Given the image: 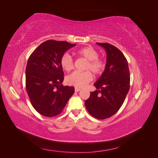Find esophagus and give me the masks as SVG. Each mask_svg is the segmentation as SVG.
<instances>
[{
	"mask_svg": "<svg viewBox=\"0 0 158 158\" xmlns=\"http://www.w3.org/2000/svg\"><path fill=\"white\" fill-rule=\"evenodd\" d=\"M81 89L80 88H75V92H80Z\"/></svg>",
	"mask_w": 158,
	"mask_h": 158,
	"instance_id": "34e87169",
	"label": "esophagus"
}]
</instances>
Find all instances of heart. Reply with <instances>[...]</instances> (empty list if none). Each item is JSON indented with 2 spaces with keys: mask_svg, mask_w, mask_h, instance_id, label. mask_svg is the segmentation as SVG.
<instances>
[{
  "mask_svg": "<svg viewBox=\"0 0 158 158\" xmlns=\"http://www.w3.org/2000/svg\"><path fill=\"white\" fill-rule=\"evenodd\" d=\"M76 53L87 60L85 70H88L84 73L74 72L66 77V82L67 84L76 88H84L93 78L92 73L89 70L95 75L101 74L106 69V63L103 59L99 58L98 52L92 47H83L76 51ZM60 65L63 70L69 72L74 67V60L69 54L66 53L61 57Z\"/></svg>",
  "mask_w": 158,
  "mask_h": 158,
  "instance_id": "b5f03b06",
  "label": "heart"
}]
</instances>
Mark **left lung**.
Wrapping results in <instances>:
<instances>
[{
  "label": "left lung",
  "mask_w": 158,
  "mask_h": 158,
  "mask_svg": "<svg viewBox=\"0 0 158 158\" xmlns=\"http://www.w3.org/2000/svg\"><path fill=\"white\" fill-rule=\"evenodd\" d=\"M107 52L106 69L94 84L97 89L90 92L85 106L98 119L113 116L121 108L130 88V72L127 59L116 47L96 43Z\"/></svg>",
  "instance_id": "8db88e82"
}]
</instances>
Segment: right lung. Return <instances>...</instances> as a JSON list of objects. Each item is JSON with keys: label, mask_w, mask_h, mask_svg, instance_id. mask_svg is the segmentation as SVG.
I'll return each mask as SVG.
<instances>
[{"label": "right lung", "mask_w": 158, "mask_h": 158, "mask_svg": "<svg viewBox=\"0 0 158 158\" xmlns=\"http://www.w3.org/2000/svg\"><path fill=\"white\" fill-rule=\"evenodd\" d=\"M76 44L47 40L35 49L27 60L26 88L32 106L40 114L58 115L74 93L73 86H64V73L60 59Z\"/></svg>", "instance_id": "obj_1"}]
</instances>
